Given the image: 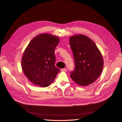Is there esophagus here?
<instances>
[{
  "instance_id": "obj_1",
  "label": "esophagus",
  "mask_w": 122,
  "mask_h": 122,
  "mask_svg": "<svg viewBox=\"0 0 122 122\" xmlns=\"http://www.w3.org/2000/svg\"><path fill=\"white\" fill-rule=\"evenodd\" d=\"M61 71H66L67 70H66V68H62V69L61 70Z\"/></svg>"
}]
</instances>
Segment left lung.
I'll return each instance as SVG.
<instances>
[{
  "instance_id": "1",
  "label": "left lung",
  "mask_w": 122,
  "mask_h": 122,
  "mask_svg": "<svg viewBox=\"0 0 122 122\" xmlns=\"http://www.w3.org/2000/svg\"><path fill=\"white\" fill-rule=\"evenodd\" d=\"M70 44L73 54L75 69L70 76L78 85H90L101 75L104 60L95 43L82 34L70 37Z\"/></svg>"
}]
</instances>
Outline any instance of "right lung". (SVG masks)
Instances as JSON below:
<instances>
[{
    "label": "right lung",
    "mask_w": 122,
    "mask_h": 122,
    "mask_svg": "<svg viewBox=\"0 0 122 122\" xmlns=\"http://www.w3.org/2000/svg\"><path fill=\"white\" fill-rule=\"evenodd\" d=\"M59 41L55 36L40 34L31 41L24 52L22 70L34 85L42 87L49 86L60 71L55 66V49Z\"/></svg>",
    "instance_id": "right-lung-1"
}]
</instances>
